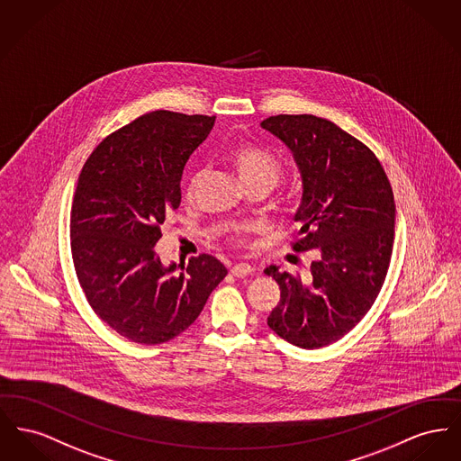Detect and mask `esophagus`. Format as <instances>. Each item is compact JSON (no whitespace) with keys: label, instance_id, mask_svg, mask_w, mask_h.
I'll list each match as a JSON object with an SVG mask.
<instances>
[{"label":"esophagus","instance_id":"34e87169","mask_svg":"<svg viewBox=\"0 0 461 461\" xmlns=\"http://www.w3.org/2000/svg\"><path fill=\"white\" fill-rule=\"evenodd\" d=\"M231 275H235V276H247V275H252L254 273V268L250 267V265H247V263H239V265H235V267H231Z\"/></svg>","mask_w":461,"mask_h":461}]
</instances>
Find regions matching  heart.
<instances>
[{"label":"heart","instance_id":"b5f03b06","mask_svg":"<svg viewBox=\"0 0 461 461\" xmlns=\"http://www.w3.org/2000/svg\"><path fill=\"white\" fill-rule=\"evenodd\" d=\"M228 163L235 170L242 185L258 181V183H265L268 188H271L278 181L282 172L280 162L271 153L249 142L233 146L228 153ZM200 179H202L200 172H194L191 176L188 181V196H193ZM250 231H252V226H240L235 230L233 239L242 242Z\"/></svg>","mask_w":461,"mask_h":461}]
</instances>
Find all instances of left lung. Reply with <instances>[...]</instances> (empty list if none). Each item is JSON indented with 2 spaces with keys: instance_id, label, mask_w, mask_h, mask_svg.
I'll list each match as a JSON object with an SVG mask.
<instances>
[{
  "instance_id": "1",
  "label": "left lung",
  "mask_w": 461,
  "mask_h": 461,
  "mask_svg": "<svg viewBox=\"0 0 461 461\" xmlns=\"http://www.w3.org/2000/svg\"><path fill=\"white\" fill-rule=\"evenodd\" d=\"M261 127L293 151L301 172L293 249L319 254L308 280L265 270L280 287L268 325L294 347L321 348L350 332L378 298L393 247V193L376 155L325 118L276 114Z\"/></svg>"
}]
</instances>
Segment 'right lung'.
<instances>
[{
    "mask_svg": "<svg viewBox=\"0 0 461 461\" xmlns=\"http://www.w3.org/2000/svg\"><path fill=\"white\" fill-rule=\"evenodd\" d=\"M216 116L151 111L106 137L83 165L71 205V254L85 298L129 341L160 345L186 330L228 270L214 256L182 270L155 252L181 203V177Z\"/></svg>",
    "mask_w": 461,
    "mask_h": 461,
    "instance_id": "add662e5",
    "label": "right lung"
}]
</instances>
